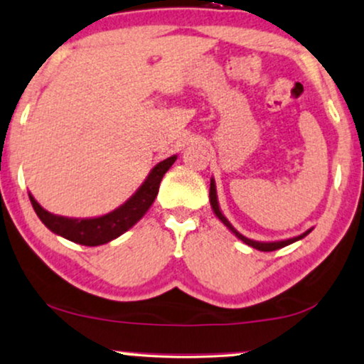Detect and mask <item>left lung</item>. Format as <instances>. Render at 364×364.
<instances>
[{
	"label": "left lung",
	"instance_id": "left-lung-1",
	"mask_svg": "<svg viewBox=\"0 0 364 364\" xmlns=\"http://www.w3.org/2000/svg\"><path fill=\"white\" fill-rule=\"evenodd\" d=\"M209 203H211V208H213V211H215V215L218 216V220H220L221 223H223V225L226 226V228H228L230 232H232V233L235 235V237L240 238V240H242L243 243H247V245H249V247H254V249H257V250H260V252H272V250H277V249H283V247L289 245V243H294V242L301 240L303 237H306V235H309V233L311 232V230H314V228L306 230L305 233L298 235V237L288 238V240H277V242H257V240H250V238L243 237V235H242L240 232H237V230L233 228V225L230 223V221L225 218L223 213H221L220 204H218V194H216L215 178H211V186H209Z\"/></svg>",
	"mask_w": 364,
	"mask_h": 364
}]
</instances>
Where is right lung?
<instances>
[{"mask_svg": "<svg viewBox=\"0 0 364 364\" xmlns=\"http://www.w3.org/2000/svg\"><path fill=\"white\" fill-rule=\"evenodd\" d=\"M177 160V155L168 156L166 160L160 161L151 168L144 182L141 183L139 189L131 196L122 206H119L114 211L107 213L104 216L97 218H66L58 216L53 213L46 211L41 204L33 199L32 194H28L30 203L36 209L37 216L44 223L50 232L59 235V237L66 238L80 245L97 247L104 245V243L112 242L114 238L121 237L124 232L132 228L138 221L146 215V211L151 208L153 200H155L158 189H160V182L164 175L168 172L170 166Z\"/></svg>", "mask_w": 364, "mask_h": 364, "instance_id": "right-lung-1", "label": "right lung"}]
</instances>
